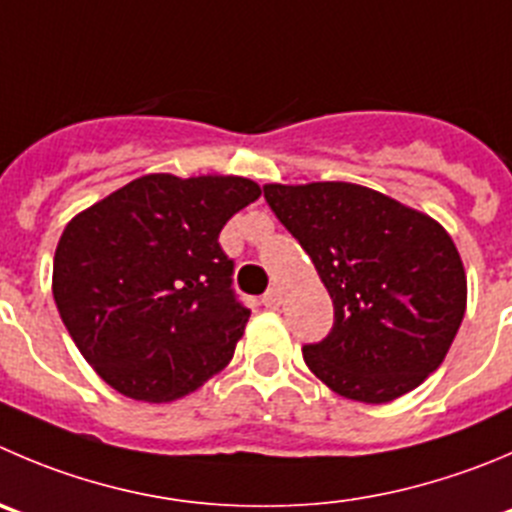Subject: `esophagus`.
I'll return each instance as SVG.
<instances>
[{
  "mask_svg": "<svg viewBox=\"0 0 512 512\" xmlns=\"http://www.w3.org/2000/svg\"><path fill=\"white\" fill-rule=\"evenodd\" d=\"M264 306L266 309H279L281 306V291L276 289V286H271V289L264 294Z\"/></svg>",
  "mask_w": 512,
  "mask_h": 512,
  "instance_id": "34e87169",
  "label": "esophagus"
}]
</instances>
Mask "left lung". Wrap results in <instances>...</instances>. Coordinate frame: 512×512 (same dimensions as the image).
<instances>
[{"mask_svg":"<svg viewBox=\"0 0 512 512\" xmlns=\"http://www.w3.org/2000/svg\"><path fill=\"white\" fill-rule=\"evenodd\" d=\"M266 203L301 243L334 301V326L306 344L326 387L384 405L442 364L467 306L450 233L405 203L357 183H266Z\"/></svg>","mask_w":512,"mask_h":512,"instance_id":"left-lung-1","label":"left lung"}]
</instances>
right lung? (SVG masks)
Returning a JSON list of instances; mask_svg holds the SVG:
<instances>
[{"instance_id":"obj_1","label":"right lung","mask_w":512,"mask_h":512,"mask_svg":"<svg viewBox=\"0 0 512 512\" xmlns=\"http://www.w3.org/2000/svg\"><path fill=\"white\" fill-rule=\"evenodd\" d=\"M261 196L241 175L150 173L62 231L52 294L72 342L120 394L165 405L231 362L251 311L218 233Z\"/></svg>"}]
</instances>
